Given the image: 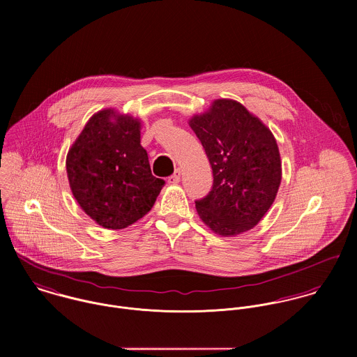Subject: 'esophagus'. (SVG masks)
Returning a JSON list of instances; mask_svg holds the SVG:
<instances>
[{
	"label": "esophagus",
	"instance_id": "34e87169",
	"mask_svg": "<svg viewBox=\"0 0 357 357\" xmlns=\"http://www.w3.org/2000/svg\"><path fill=\"white\" fill-rule=\"evenodd\" d=\"M180 178H181V172H180V169H177V170L174 172V174H172V176L167 178V183H169V184H177V183L180 181Z\"/></svg>",
	"mask_w": 357,
	"mask_h": 357
}]
</instances>
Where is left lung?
<instances>
[{"label":"left lung","instance_id":"left-lung-1","mask_svg":"<svg viewBox=\"0 0 357 357\" xmlns=\"http://www.w3.org/2000/svg\"><path fill=\"white\" fill-rule=\"evenodd\" d=\"M213 170V188L197 201V211L217 235L236 236L250 231L273 204L282 160L266 125L243 104L217 99L190 119Z\"/></svg>","mask_w":357,"mask_h":357}]
</instances>
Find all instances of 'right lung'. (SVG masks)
<instances>
[{
	"mask_svg": "<svg viewBox=\"0 0 357 357\" xmlns=\"http://www.w3.org/2000/svg\"><path fill=\"white\" fill-rule=\"evenodd\" d=\"M140 130V119L105 108L91 116L67 153L71 192L102 228L135 224L151 210L165 185L151 173Z\"/></svg>",
	"mask_w": 357,
	"mask_h": 357,
	"instance_id": "right-lung-1",
	"label": "right lung"
}]
</instances>
